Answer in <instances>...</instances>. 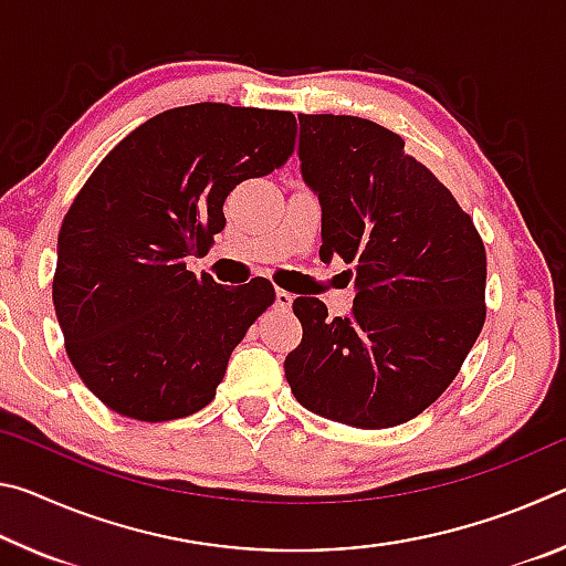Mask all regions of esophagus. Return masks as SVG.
I'll return each instance as SVG.
<instances>
[{
	"label": "esophagus",
	"instance_id": "esophagus-1",
	"mask_svg": "<svg viewBox=\"0 0 566 566\" xmlns=\"http://www.w3.org/2000/svg\"><path fill=\"white\" fill-rule=\"evenodd\" d=\"M292 302H294L292 292H284V290H276V292H274V304L280 306V310H290Z\"/></svg>",
	"mask_w": 566,
	"mask_h": 566
}]
</instances>
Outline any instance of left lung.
I'll return each mask as SVG.
<instances>
[{
	"mask_svg": "<svg viewBox=\"0 0 566 566\" xmlns=\"http://www.w3.org/2000/svg\"><path fill=\"white\" fill-rule=\"evenodd\" d=\"M302 177L322 205V262L352 264L349 317L296 296L284 375L302 407L359 429L415 419L452 385L484 327L476 227L405 139L347 114H300Z\"/></svg>",
	"mask_w": 566,
	"mask_h": 566,
	"instance_id": "1",
	"label": "left lung"
}]
</instances>
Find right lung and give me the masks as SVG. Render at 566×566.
Here are the masks:
<instances>
[{"label":"right lung","mask_w":566,"mask_h":566,"mask_svg":"<svg viewBox=\"0 0 566 566\" xmlns=\"http://www.w3.org/2000/svg\"><path fill=\"white\" fill-rule=\"evenodd\" d=\"M292 112L189 104L127 134L80 189L56 242L52 300L76 375L139 421L189 417L274 286H222L187 270L227 224L224 199L294 151Z\"/></svg>","instance_id":"1"}]
</instances>
